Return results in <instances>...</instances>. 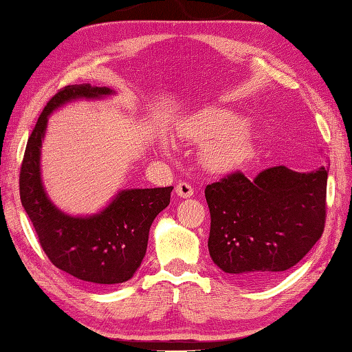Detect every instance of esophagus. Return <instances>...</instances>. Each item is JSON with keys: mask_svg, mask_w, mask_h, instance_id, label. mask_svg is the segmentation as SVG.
I'll use <instances>...</instances> for the list:
<instances>
[{"mask_svg": "<svg viewBox=\"0 0 352 352\" xmlns=\"http://www.w3.org/2000/svg\"><path fill=\"white\" fill-rule=\"evenodd\" d=\"M175 192L180 195V197L188 199V197H192V195H194V188L190 186L188 182H180L175 186Z\"/></svg>", "mask_w": 352, "mask_h": 352, "instance_id": "34e87169", "label": "esophagus"}]
</instances>
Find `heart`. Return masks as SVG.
<instances>
[{
	"mask_svg": "<svg viewBox=\"0 0 352 352\" xmlns=\"http://www.w3.org/2000/svg\"><path fill=\"white\" fill-rule=\"evenodd\" d=\"M180 133L188 140L206 141L201 160L214 172H230L245 166L253 157L254 146L248 133V122L231 111L208 109L184 119ZM170 140H163L170 147Z\"/></svg>",
	"mask_w": 352,
	"mask_h": 352,
	"instance_id": "heart-1",
	"label": "heart"
}]
</instances>
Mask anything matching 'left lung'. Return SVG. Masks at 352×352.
Returning a JSON list of instances; mask_svg holds the SVG:
<instances>
[{"label": "left lung", "instance_id": "left-lung-1", "mask_svg": "<svg viewBox=\"0 0 352 352\" xmlns=\"http://www.w3.org/2000/svg\"><path fill=\"white\" fill-rule=\"evenodd\" d=\"M327 169L275 166L247 178L231 172L208 184V248L214 264L248 285L272 281L298 264L324 231Z\"/></svg>", "mask_w": 352, "mask_h": 352}]
</instances>
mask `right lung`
<instances>
[{"mask_svg":"<svg viewBox=\"0 0 352 352\" xmlns=\"http://www.w3.org/2000/svg\"><path fill=\"white\" fill-rule=\"evenodd\" d=\"M110 88L90 83L58 90L41 111L20 169V199L47 259L71 276L93 284H119L133 276L146 254L153 219L170 201L174 186L126 189L99 214L71 217L51 204L40 178V147L47 116L73 99L102 98Z\"/></svg>","mask_w":352,"mask_h":352,"instance_id":"obj_1","label":"right lung"}]
</instances>
